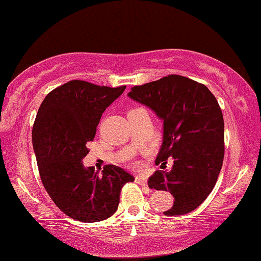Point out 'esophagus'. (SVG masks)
<instances>
[{"label":"esophagus","mask_w":261,"mask_h":261,"mask_svg":"<svg viewBox=\"0 0 261 261\" xmlns=\"http://www.w3.org/2000/svg\"><path fill=\"white\" fill-rule=\"evenodd\" d=\"M136 182H138L142 186H145L147 184V178L145 176H136Z\"/></svg>","instance_id":"34e87169"}]
</instances>
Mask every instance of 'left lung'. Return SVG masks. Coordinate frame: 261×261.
Instances as JSON below:
<instances>
[{
	"mask_svg": "<svg viewBox=\"0 0 261 261\" xmlns=\"http://www.w3.org/2000/svg\"><path fill=\"white\" fill-rule=\"evenodd\" d=\"M127 96L163 120L155 164L163 168L172 157L173 165L170 171H155L147 184L173 196V206L164 215L193 211L211 193L223 166L224 118L216 97L204 84L179 75L136 85Z\"/></svg>",
	"mask_w": 261,
	"mask_h": 261,
	"instance_id": "left-lung-1",
	"label": "left lung"
}]
</instances>
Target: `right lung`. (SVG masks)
<instances>
[{
  "label": "right lung",
  "instance_id": "obj_1",
  "mask_svg": "<svg viewBox=\"0 0 261 261\" xmlns=\"http://www.w3.org/2000/svg\"><path fill=\"white\" fill-rule=\"evenodd\" d=\"M73 80L54 89L42 102L33 126L41 180L58 208L72 219L96 223L117 211L119 194L135 178L116 165L99 173L85 168L102 114L125 90Z\"/></svg>",
  "mask_w": 261,
  "mask_h": 261
}]
</instances>
